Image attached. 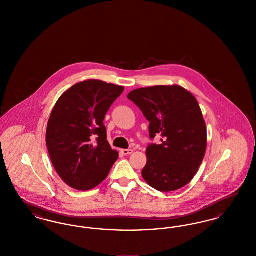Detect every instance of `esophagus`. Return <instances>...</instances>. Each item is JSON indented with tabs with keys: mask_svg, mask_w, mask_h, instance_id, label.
Masks as SVG:
<instances>
[{
	"mask_svg": "<svg viewBox=\"0 0 256 256\" xmlns=\"http://www.w3.org/2000/svg\"><path fill=\"white\" fill-rule=\"evenodd\" d=\"M121 152L124 156H128V154H132L134 152V150H121Z\"/></svg>",
	"mask_w": 256,
	"mask_h": 256,
	"instance_id": "obj_1",
	"label": "esophagus"
}]
</instances>
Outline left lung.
<instances>
[{"instance_id": "1", "label": "left lung", "mask_w": 256, "mask_h": 256, "mask_svg": "<svg viewBox=\"0 0 256 256\" xmlns=\"http://www.w3.org/2000/svg\"><path fill=\"white\" fill-rule=\"evenodd\" d=\"M128 98L150 122V138L162 136V144L146 148L143 178L161 192L182 188L194 178L206 152V124L195 96L172 84L135 89Z\"/></svg>"}]
</instances>
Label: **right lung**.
Instances as JSON below:
<instances>
[{
	"instance_id": "right-lung-1",
	"label": "right lung",
	"mask_w": 256,
	"mask_h": 256,
	"mask_svg": "<svg viewBox=\"0 0 256 256\" xmlns=\"http://www.w3.org/2000/svg\"><path fill=\"white\" fill-rule=\"evenodd\" d=\"M124 86L87 80L58 100L50 113L46 144L61 180L76 190L95 188L108 176L119 156L106 140L104 120Z\"/></svg>"
}]
</instances>
